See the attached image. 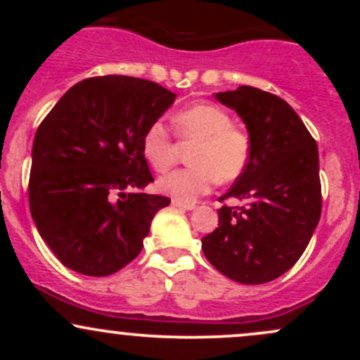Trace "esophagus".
I'll return each mask as SVG.
<instances>
[{
    "instance_id": "1",
    "label": "esophagus",
    "mask_w": 360,
    "mask_h": 360,
    "mask_svg": "<svg viewBox=\"0 0 360 360\" xmlns=\"http://www.w3.org/2000/svg\"><path fill=\"white\" fill-rule=\"evenodd\" d=\"M172 206H176V208H181V210H194L193 203H184V201H179V200H172Z\"/></svg>"
}]
</instances>
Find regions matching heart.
I'll list each match as a JSON object with an SVG mask.
<instances>
[{"label": "heart", "mask_w": 360, "mask_h": 360, "mask_svg": "<svg viewBox=\"0 0 360 360\" xmlns=\"http://www.w3.org/2000/svg\"><path fill=\"white\" fill-rule=\"evenodd\" d=\"M177 137L194 143L186 169L169 172L157 181L160 193L193 203L213 189L217 181L232 183L249 166L252 143L247 131L232 125L229 113L212 103H196L174 117ZM142 155L157 172L167 171L177 159V143L162 122L147 127L142 137Z\"/></svg>", "instance_id": "1"}]
</instances>
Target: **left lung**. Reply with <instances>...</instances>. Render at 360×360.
<instances>
[{
  "mask_svg": "<svg viewBox=\"0 0 360 360\" xmlns=\"http://www.w3.org/2000/svg\"><path fill=\"white\" fill-rule=\"evenodd\" d=\"M249 131V166L220 201L218 229L201 238L206 259L226 278L264 284L291 269L307 249L321 214L315 139L296 111L267 91L240 86L214 94Z\"/></svg>",
  "mask_w": 360,
  "mask_h": 360,
  "instance_id": "1",
  "label": "left lung"
}]
</instances>
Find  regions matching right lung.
<instances>
[{
    "mask_svg": "<svg viewBox=\"0 0 360 360\" xmlns=\"http://www.w3.org/2000/svg\"><path fill=\"white\" fill-rule=\"evenodd\" d=\"M176 100L157 82L98 76L74 84L37 128L28 201L56 257L84 276H110L140 254L171 200L154 181L142 137Z\"/></svg>",
    "mask_w": 360,
    "mask_h": 360,
    "instance_id": "right-lung-1",
    "label": "right lung"
}]
</instances>
